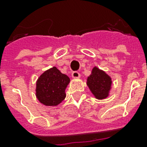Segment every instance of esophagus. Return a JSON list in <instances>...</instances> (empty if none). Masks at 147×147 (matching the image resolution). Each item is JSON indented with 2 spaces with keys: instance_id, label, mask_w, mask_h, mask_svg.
I'll return each mask as SVG.
<instances>
[{
  "instance_id": "34e87169",
  "label": "esophagus",
  "mask_w": 147,
  "mask_h": 147,
  "mask_svg": "<svg viewBox=\"0 0 147 147\" xmlns=\"http://www.w3.org/2000/svg\"><path fill=\"white\" fill-rule=\"evenodd\" d=\"M71 76H72V78H80V73H78V71H73L72 73H71Z\"/></svg>"
}]
</instances>
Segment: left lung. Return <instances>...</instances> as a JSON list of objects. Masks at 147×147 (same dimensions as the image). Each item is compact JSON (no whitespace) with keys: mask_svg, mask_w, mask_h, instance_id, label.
<instances>
[{"mask_svg":"<svg viewBox=\"0 0 147 147\" xmlns=\"http://www.w3.org/2000/svg\"><path fill=\"white\" fill-rule=\"evenodd\" d=\"M112 81L106 72L98 67H94L92 74L87 78V85L97 99H105L109 95Z\"/></svg>","mask_w":147,"mask_h":147,"instance_id":"8db88e82","label":"left lung"}]
</instances>
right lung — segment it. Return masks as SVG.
<instances>
[{
  "label": "right lung",
  "mask_w": 147,
  "mask_h": 147,
  "mask_svg": "<svg viewBox=\"0 0 147 147\" xmlns=\"http://www.w3.org/2000/svg\"><path fill=\"white\" fill-rule=\"evenodd\" d=\"M70 79L56 67L44 71L36 82V96L46 106H57L64 100Z\"/></svg>",
  "instance_id": "1"
}]
</instances>
